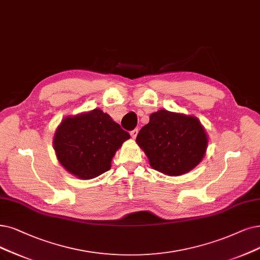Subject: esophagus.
Returning a JSON list of instances; mask_svg holds the SVG:
<instances>
[{
  "mask_svg": "<svg viewBox=\"0 0 260 260\" xmlns=\"http://www.w3.org/2000/svg\"><path fill=\"white\" fill-rule=\"evenodd\" d=\"M138 133H139V130H138V129H134V130H132V131L130 132V136H131L132 139H136L137 136H138Z\"/></svg>",
  "mask_w": 260,
  "mask_h": 260,
  "instance_id": "obj_1",
  "label": "esophagus"
}]
</instances>
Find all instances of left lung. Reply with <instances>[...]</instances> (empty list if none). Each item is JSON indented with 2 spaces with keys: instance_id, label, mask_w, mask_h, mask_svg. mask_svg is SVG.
<instances>
[{
  "instance_id": "left-lung-1",
  "label": "left lung",
  "mask_w": 260,
  "mask_h": 260,
  "mask_svg": "<svg viewBox=\"0 0 260 260\" xmlns=\"http://www.w3.org/2000/svg\"><path fill=\"white\" fill-rule=\"evenodd\" d=\"M137 143L153 170L168 176H180L204 159L208 136L196 116L159 110L150 114Z\"/></svg>"
}]
</instances>
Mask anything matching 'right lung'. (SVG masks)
<instances>
[{
    "mask_svg": "<svg viewBox=\"0 0 260 260\" xmlns=\"http://www.w3.org/2000/svg\"><path fill=\"white\" fill-rule=\"evenodd\" d=\"M130 134L100 109L66 116L53 138L59 164L79 179L96 178L111 169L116 151Z\"/></svg>",
    "mask_w": 260,
    "mask_h": 260,
    "instance_id": "obj_1",
    "label": "right lung"
}]
</instances>
